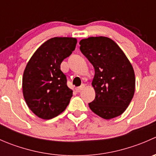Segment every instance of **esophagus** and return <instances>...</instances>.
Listing matches in <instances>:
<instances>
[{"label":"esophagus","mask_w":156,"mask_h":156,"mask_svg":"<svg viewBox=\"0 0 156 156\" xmlns=\"http://www.w3.org/2000/svg\"><path fill=\"white\" fill-rule=\"evenodd\" d=\"M84 87H85V84H82L81 86H80V87L76 88V90L78 91V92H81V91H82L83 90H84Z\"/></svg>","instance_id":"obj_1"}]
</instances>
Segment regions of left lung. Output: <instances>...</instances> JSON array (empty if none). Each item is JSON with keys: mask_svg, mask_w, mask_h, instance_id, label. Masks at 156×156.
<instances>
[{"mask_svg": "<svg viewBox=\"0 0 156 156\" xmlns=\"http://www.w3.org/2000/svg\"><path fill=\"white\" fill-rule=\"evenodd\" d=\"M79 44L95 70L92 86L96 97L89 103L90 108L104 119L121 115L134 94L131 63L119 45L107 37H90L80 41Z\"/></svg>", "mask_w": 156, "mask_h": 156, "instance_id": "left-lung-1", "label": "left lung"}]
</instances>
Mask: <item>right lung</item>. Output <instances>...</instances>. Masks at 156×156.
Returning a JSON list of instances; mask_svg holds the SVG:
<instances>
[{
	"mask_svg": "<svg viewBox=\"0 0 156 156\" xmlns=\"http://www.w3.org/2000/svg\"><path fill=\"white\" fill-rule=\"evenodd\" d=\"M77 44L75 37H55L42 44L28 62L23 72V93L34 115L51 119L62 112L72 97L61 62L71 55Z\"/></svg>",
	"mask_w": 156,
	"mask_h": 156,
	"instance_id": "add662e5",
	"label": "right lung"
}]
</instances>
